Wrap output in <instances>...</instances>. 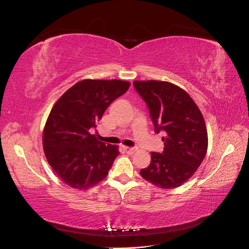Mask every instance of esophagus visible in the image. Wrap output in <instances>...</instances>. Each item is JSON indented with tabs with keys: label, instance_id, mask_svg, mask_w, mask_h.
I'll return each instance as SVG.
<instances>
[{
	"label": "esophagus",
	"instance_id": "esophagus-1",
	"mask_svg": "<svg viewBox=\"0 0 249 249\" xmlns=\"http://www.w3.org/2000/svg\"><path fill=\"white\" fill-rule=\"evenodd\" d=\"M124 152H125L126 154H129V155H133L135 152H136V149L132 148V147H126V146H124Z\"/></svg>",
	"mask_w": 249,
	"mask_h": 249
}]
</instances>
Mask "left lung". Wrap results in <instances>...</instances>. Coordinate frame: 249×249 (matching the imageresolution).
<instances>
[{
    "mask_svg": "<svg viewBox=\"0 0 249 249\" xmlns=\"http://www.w3.org/2000/svg\"><path fill=\"white\" fill-rule=\"evenodd\" d=\"M147 105L157 134L163 133L162 154L150 153L152 161L140 170L153 185L172 189L189 179L205 159L208 132L205 119L184 89L164 81H134Z\"/></svg>",
    "mask_w": 249,
    "mask_h": 249,
    "instance_id": "obj_1",
    "label": "left lung"
}]
</instances>
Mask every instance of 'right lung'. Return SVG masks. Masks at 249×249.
I'll return each instance as SVG.
<instances>
[{"mask_svg":"<svg viewBox=\"0 0 249 249\" xmlns=\"http://www.w3.org/2000/svg\"><path fill=\"white\" fill-rule=\"evenodd\" d=\"M130 85L122 80H82L53 106L43 129V152L57 177L73 189L87 190L108 176L118 146L106 145L89 130Z\"/></svg>","mask_w":249,"mask_h":249,"instance_id":"1","label":"right lung"}]
</instances>
